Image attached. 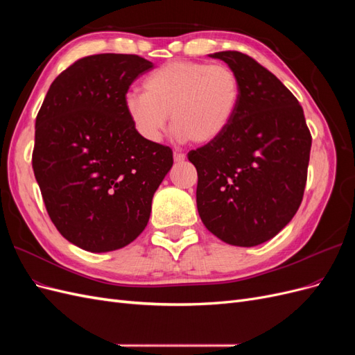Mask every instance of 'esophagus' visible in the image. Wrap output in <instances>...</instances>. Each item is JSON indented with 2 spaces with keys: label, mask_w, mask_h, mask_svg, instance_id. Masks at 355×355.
Instances as JSON below:
<instances>
[{
  "label": "esophagus",
  "mask_w": 355,
  "mask_h": 355,
  "mask_svg": "<svg viewBox=\"0 0 355 355\" xmlns=\"http://www.w3.org/2000/svg\"><path fill=\"white\" fill-rule=\"evenodd\" d=\"M185 154H182V153H175L173 154V159H175V163H184V161H185Z\"/></svg>",
  "instance_id": "obj_1"
}]
</instances>
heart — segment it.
Returning a JSON list of instances; mask_svg holds the SVG:
<instances>
[{
    "mask_svg": "<svg viewBox=\"0 0 355 355\" xmlns=\"http://www.w3.org/2000/svg\"><path fill=\"white\" fill-rule=\"evenodd\" d=\"M240 98L239 75L230 67L178 60L149 75L144 94L128 92L124 110L149 144L161 141L168 115L179 142L209 144L227 130Z\"/></svg>",
    "mask_w": 355,
    "mask_h": 355,
    "instance_id": "b5f03b06",
    "label": "heart"
}]
</instances>
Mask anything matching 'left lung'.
Listing matches in <instances>:
<instances>
[{
	"label": "left lung",
	"instance_id": "1",
	"mask_svg": "<svg viewBox=\"0 0 355 355\" xmlns=\"http://www.w3.org/2000/svg\"><path fill=\"white\" fill-rule=\"evenodd\" d=\"M209 56L239 75L241 98L227 130L188 154L198 173L197 209L219 240L253 247L297 211L313 139L302 106L272 72L240 51Z\"/></svg>",
	"mask_w": 355,
	"mask_h": 355
}]
</instances>
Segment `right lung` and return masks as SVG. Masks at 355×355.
Here are the masks:
<instances>
[{"mask_svg": "<svg viewBox=\"0 0 355 355\" xmlns=\"http://www.w3.org/2000/svg\"><path fill=\"white\" fill-rule=\"evenodd\" d=\"M136 55L87 56L51 83L35 120L32 167L51 222L80 249L105 253L139 237L173 166L124 110L132 83L153 69Z\"/></svg>", "mask_w": 355, "mask_h": 355, "instance_id": "1", "label": "right lung"}]
</instances>
